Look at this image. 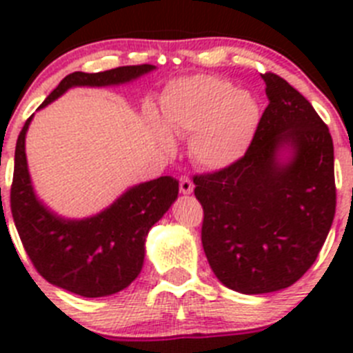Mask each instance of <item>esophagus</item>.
Returning a JSON list of instances; mask_svg holds the SVG:
<instances>
[{
  "instance_id": "34e87169",
  "label": "esophagus",
  "mask_w": 353,
  "mask_h": 353,
  "mask_svg": "<svg viewBox=\"0 0 353 353\" xmlns=\"http://www.w3.org/2000/svg\"><path fill=\"white\" fill-rule=\"evenodd\" d=\"M192 189H194V183L191 182L189 176L182 174V176H180V192H182V194H191Z\"/></svg>"
}]
</instances>
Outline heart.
I'll use <instances>...</instances> for the list:
<instances>
[{"label":"heart","mask_w":353,"mask_h":353,"mask_svg":"<svg viewBox=\"0 0 353 353\" xmlns=\"http://www.w3.org/2000/svg\"><path fill=\"white\" fill-rule=\"evenodd\" d=\"M161 111L174 134L191 138L192 157L207 168H224L239 161L261 120L256 97L215 76L170 83L161 97ZM152 129L162 145H171L170 132L161 121H152Z\"/></svg>","instance_id":"heart-1"}]
</instances>
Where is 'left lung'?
<instances>
[{"label": "left lung", "mask_w": 353, "mask_h": 353, "mask_svg": "<svg viewBox=\"0 0 353 353\" xmlns=\"http://www.w3.org/2000/svg\"><path fill=\"white\" fill-rule=\"evenodd\" d=\"M269 105L248 152L226 168L194 174L203 207L201 244L221 283L258 295L288 288L316 260L336 214L334 145L304 95L261 74ZM294 150L281 165L276 152Z\"/></svg>", "instance_id": "8db88e82"}]
</instances>
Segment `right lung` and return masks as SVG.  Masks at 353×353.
Instances as JSON below:
<instances>
[{
  "label": "right lung",
  "instance_id": "right-lung-1",
  "mask_svg": "<svg viewBox=\"0 0 353 353\" xmlns=\"http://www.w3.org/2000/svg\"><path fill=\"white\" fill-rule=\"evenodd\" d=\"M154 65H127L105 72H72L40 104L48 105L72 86H108L127 83L154 70ZM31 117L15 145L10 208L15 228L37 272L51 285L81 297H104L127 288L138 277L150 228L166 214L179 182L171 176L139 183L108 210L84 221H65L43 208L33 194L24 138ZM1 191V189H0Z\"/></svg>",
  "mask_w": 353,
  "mask_h": 353
}]
</instances>
